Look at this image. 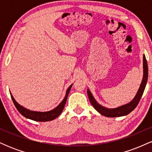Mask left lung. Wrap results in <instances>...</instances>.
<instances>
[{
  "label": "left lung",
  "mask_w": 152,
  "mask_h": 152,
  "mask_svg": "<svg viewBox=\"0 0 152 152\" xmlns=\"http://www.w3.org/2000/svg\"><path fill=\"white\" fill-rule=\"evenodd\" d=\"M143 63H144V64H143V67H144V76H143L142 83H141V86L139 87L137 95L135 96V97H134V99L132 102L124 106L116 108V109H107V108L104 107V106L99 104L96 102V101L94 99L89 89H88L87 90V94H88V99H89L91 104L94 106V109L96 110L98 112L100 113L101 114L107 116V117H117V116H126V115L129 114L130 112H132L137 107L138 104H139L141 97H142V94L144 93V91L145 89L146 82H147L148 65L146 57L144 55L143 56Z\"/></svg>",
  "instance_id": "1"
}]
</instances>
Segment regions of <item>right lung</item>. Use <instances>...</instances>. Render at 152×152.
<instances>
[{
    "mask_svg": "<svg viewBox=\"0 0 152 152\" xmlns=\"http://www.w3.org/2000/svg\"><path fill=\"white\" fill-rule=\"evenodd\" d=\"M72 85L73 84H71V86L69 87L67 91H66L65 98H64V100L61 102V104L54 109L49 111H46V112L33 111L26 109V108L23 107L22 106H20V104H18V103L15 102V100L14 98H13V96H12V94H10V96H11V99L12 100H13V104H14L15 106L16 107L17 110L20 113V114H22L23 116H25L26 118H30L31 120H34V121H49L55 119L56 118L58 117L59 115L61 114L63 110H64V106H65L68 95H69V92H70Z\"/></svg>",
    "mask_w": 152,
    "mask_h": 152,
    "instance_id": "obj_1",
    "label": "right lung"
}]
</instances>
